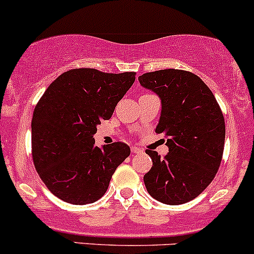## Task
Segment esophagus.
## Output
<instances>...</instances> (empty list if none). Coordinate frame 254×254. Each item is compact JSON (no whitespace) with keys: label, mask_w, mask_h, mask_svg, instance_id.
Masks as SVG:
<instances>
[{"label":"esophagus","mask_w":254,"mask_h":254,"mask_svg":"<svg viewBox=\"0 0 254 254\" xmlns=\"http://www.w3.org/2000/svg\"><path fill=\"white\" fill-rule=\"evenodd\" d=\"M130 150H132V153H134V154L143 153V149L138 148V146H130Z\"/></svg>","instance_id":"34e87169"}]
</instances>
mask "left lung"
<instances>
[{
    "label": "left lung",
    "instance_id": "obj_1",
    "mask_svg": "<svg viewBox=\"0 0 254 254\" xmlns=\"http://www.w3.org/2000/svg\"><path fill=\"white\" fill-rule=\"evenodd\" d=\"M159 95L161 115L156 133L166 135L164 159L145 150L153 166L144 184L154 199L169 205L194 199L213 181L223 159L225 121L215 96L194 73L161 69L138 77Z\"/></svg>",
    "mask_w": 254,
    "mask_h": 254
}]
</instances>
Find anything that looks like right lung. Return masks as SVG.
<instances>
[{"label": "right lung", "instance_id": "obj_1", "mask_svg": "<svg viewBox=\"0 0 254 254\" xmlns=\"http://www.w3.org/2000/svg\"><path fill=\"white\" fill-rule=\"evenodd\" d=\"M134 80L135 72L75 68L43 94L31 120V153L39 176L57 198L84 205L105 194L130 149L122 142L96 146L94 134Z\"/></svg>", "mask_w": 254, "mask_h": 254}]
</instances>
